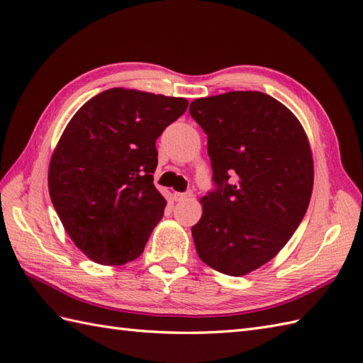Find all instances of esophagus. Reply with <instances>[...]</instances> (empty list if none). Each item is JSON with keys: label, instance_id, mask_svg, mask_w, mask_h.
I'll use <instances>...</instances> for the list:
<instances>
[{"label": "esophagus", "instance_id": "1", "mask_svg": "<svg viewBox=\"0 0 363 363\" xmlns=\"http://www.w3.org/2000/svg\"><path fill=\"white\" fill-rule=\"evenodd\" d=\"M191 196H193L191 191H185V193H178V191H176L174 195H173L174 201H185V199H189Z\"/></svg>", "mask_w": 363, "mask_h": 363}]
</instances>
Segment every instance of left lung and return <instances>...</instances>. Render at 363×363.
Listing matches in <instances>:
<instances>
[{
    "label": "left lung",
    "mask_w": 363,
    "mask_h": 363,
    "mask_svg": "<svg viewBox=\"0 0 363 363\" xmlns=\"http://www.w3.org/2000/svg\"><path fill=\"white\" fill-rule=\"evenodd\" d=\"M189 111L207 134L216 184L191 227L196 252L218 272L246 275L284 247L306 213L308 136L291 109L259 91L196 99Z\"/></svg>",
    "instance_id": "obj_1"
}]
</instances>
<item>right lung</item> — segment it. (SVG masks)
<instances>
[{
  "label": "right lung",
  "instance_id": "1",
  "mask_svg": "<svg viewBox=\"0 0 363 363\" xmlns=\"http://www.w3.org/2000/svg\"><path fill=\"white\" fill-rule=\"evenodd\" d=\"M189 102L111 88L74 114L50 157L48 185L65 230L104 266L136 259L164 216L153 184L156 139Z\"/></svg>",
  "mask_w": 363,
  "mask_h": 363
}]
</instances>
